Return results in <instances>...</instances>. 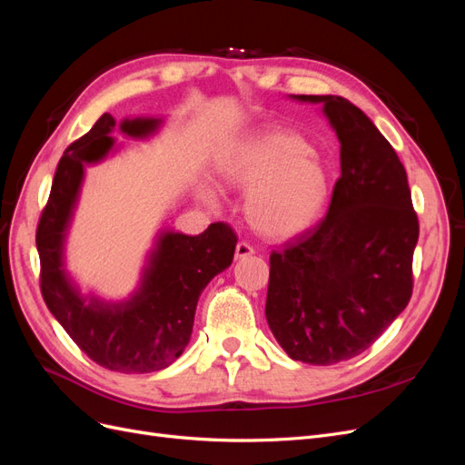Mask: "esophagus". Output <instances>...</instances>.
Returning a JSON list of instances; mask_svg holds the SVG:
<instances>
[{
  "mask_svg": "<svg viewBox=\"0 0 465 465\" xmlns=\"http://www.w3.org/2000/svg\"><path fill=\"white\" fill-rule=\"evenodd\" d=\"M252 254H254V248H252L250 244H246V242H238V244H236V248H234V258H236V260L248 258V256H252Z\"/></svg>",
  "mask_w": 465,
  "mask_h": 465,
  "instance_id": "obj_1",
  "label": "esophagus"
}]
</instances>
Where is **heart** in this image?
Instances as JSON below:
<instances>
[{"instance_id":"1","label":"heart","mask_w":465,"mask_h":465,"mask_svg":"<svg viewBox=\"0 0 465 465\" xmlns=\"http://www.w3.org/2000/svg\"><path fill=\"white\" fill-rule=\"evenodd\" d=\"M224 186L246 192L244 217L258 234L289 238L312 227L331 192L328 164L297 134L263 132L234 143L215 161ZM200 200L217 198L200 186Z\"/></svg>"}]
</instances>
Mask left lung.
I'll return each mask as SVG.
<instances>
[{
    "label": "left lung",
    "instance_id": "obj_1",
    "mask_svg": "<svg viewBox=\"0 0 465 465\" xmlns=\"http://www.w3.org/2000/svg\"><path fill=\"white\" fill-rule=\"evenodd\" d=\"M289 98L320 104L341 176L328 215L272 252L265 318L291 359L328 367L361 355L405 311L419 223L398 153L361 108L335 94Z\"/></svg>",
    "mask_w": 465,
    "mask_h": 465
}]
</instances>
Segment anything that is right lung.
I'll list each match as a JSON object with an SVG mask.
<instances>
[{"label": "right lung", "instance_id": "1", "mask_svg": "<svg viewBox=\"0 0 465 465\" xmlns=\"http://www.w3.org/2000/svg\"><path fill=\"white\" fill-rule=\"evenodd\" d=\"M164 118L135 116L120 124L103 114L93 128L64 151L55 168L50 200L36 231L40 289L52 316L96 364L116 372L163 371L190 343L195 306L207 283L232 263L236 236L223 223L198 236L163 227L154 234L137 287L120 301L85 292L65 267L85 168L122 149L112 132L145 142L161 132Z\"/></svg>", "mask_w": 465, "mask_h": 465}]
</instances>
